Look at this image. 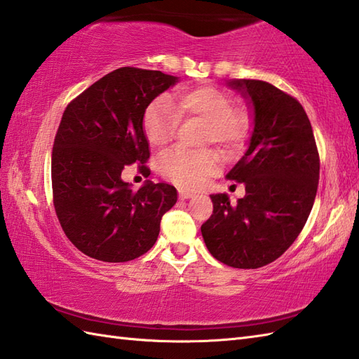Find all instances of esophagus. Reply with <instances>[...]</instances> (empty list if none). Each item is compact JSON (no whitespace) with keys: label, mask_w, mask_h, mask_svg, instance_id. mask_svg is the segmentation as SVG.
<instances>
[{"label":"esophagus","mask_w":359,"mask_h":359,"mask_svg":"<svg viewBox=\"0 0 359 359\" xmlns=\"http://www.w3.org/2000/svg\"><path fill=\"white\" fill-rule=\"evenodd\" d=\"M195 194L194 192H189V190H180V198L181 200H189V198H192Z\"/></svg>","instance_id":"1"}]
</instances>
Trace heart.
Returning a JSON list of instances; mask_svg holds the SVG:
<instances>
[{
  "label": "heart",
  "instance_id": "1",
  "mask_svg": "<svg viewBox=\"0 0 359 359\" xmlns=\"http://www.w3.org/2000/svg\"><path fill=\"white\" fill-rule=\"evenodd\" d=\"M180 119L204 123V144H215L224 152L240 146L247 133V119L233 110L232 100L215 87L200 86L180 90L175 95V106L167 97L150 102L142 116L149 144L165 146L177 132ZM158 170L182 187H196L218 170V156L213 152L172 149L158 158Z\"/></svg>",
  "mask_w": 359,
  "mask_h": 359
}]
</instances>
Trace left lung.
Segmentation results:
<instances>
[{"mask_svg": "<svg viewBox=\"0 0 359 359\" xmlns=\"http://www.w3.org/2000/svg\"><path fill=\"white\" fill-rule=\"evenodd\" d=\"M230 89L252 114L247 149L226 178L244 182L245 195L230 204L210 195L213 213L201 226L213 258L236 269L278 259L301 233L313 207L320 156L306 110L290 95L258 79H230Z\"/></svg>", "mask_w": 359, "mask_h": 359, "instance_id": "8db88e82", "label": "left lung"}]
</instances>
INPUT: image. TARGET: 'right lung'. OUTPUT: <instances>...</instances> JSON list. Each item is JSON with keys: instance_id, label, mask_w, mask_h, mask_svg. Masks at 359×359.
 I'll return each mask as SVG.
<instances>
[{"instance_id": "right-lung-1", "label": "right lung", "mask_w": 359, "mask_h": 359, "mask_svg": "<svg viewBox=\"0 0 359 359\" xmlns=\"http://www.w3.org/2000/svg\"><path fill=\"white\" fill-rule=\"evenodd\" d=\"M178 76L121 67L93 83L66 107L53 142V204L78 250L106 262H126L152 249L177 189L146 180L138 190L123 181L126 165L150 156L142 116Z\"/></svg>"}]
</instances>
